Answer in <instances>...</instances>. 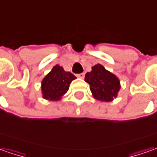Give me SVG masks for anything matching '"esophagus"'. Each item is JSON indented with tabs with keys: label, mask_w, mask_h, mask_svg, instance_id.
<instances>
[{
	"label": "esophagus",
	"mask_w": 157,
	"mask_h": 157,
	"mask_svg": "<svg viewBox=\"0 0 157 157\" xmlns=\"http://www.w3.org/2000/svg\"><path fill=\"white\" fill-rule=\"evenodd\" d=\"M84 76H85V74H84V73H81V74L77 75V77H79V78L81 79L84 78Z\"/></svg>",
	"instance_id": "obj_1"
}]
</instances>
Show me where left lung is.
I'll return each mask as SVG.
<instances>
[{"label": "left lung", "mask_w": 157, "mask_h": 157, "mask_svg": "<svg viewBox=\"0 0 157 157\" xmlns=\"http://www.w3.org/2000/svg\"><path fill=\"white\" fill-rule=\"evenodd\" d=\"M85 81L90 85L93 95L98 101H113L120 88L119 81L116 75L99 63L93 66L92 71L86 74Z\"/></svg>", "instance_id": "obj_1"}]
</instances>
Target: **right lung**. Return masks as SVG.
Masks as SVG:
<instances>
[{
  "instance_id": "obj_1",
  "label": "right lung",
  "mask_w": 157,
  "mask_h": 157,
  "mask_svg": "<svg viewBox=\"0 0 157 157\" xmlns=\"http://www.w3.org/2000/svg\"><path fill=\"white\" fill-rule=\"evenodd\" d=\"M76 78L70 72L56 65L42 81L43 97L49 101H59L69 90L71 82Z\"/></svg>"
}]
</instances>
